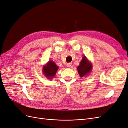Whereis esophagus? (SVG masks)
<instances>
[{"label":"esophagus","mask_w":128,"mask_h":128,"mask_svg":"<svg viewBox=\"0 0 128 128\" xmlns=\"http://www.w3.org/2000/svg\"><path fill=\"white\" fill-rule=\"evenodd\" d=\"M72 63H68L67 64V66L68 67H70L71 66H72Z\"/></svg>","instance_id":"34e87169"}]
</instances>
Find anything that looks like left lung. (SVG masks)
I'll return each mask as SVG.
<instances>
[{"label": "left lung", "instance_id": "8db88e82", "mask_svg": "<svg viewBox=\"0 0 128 128\" xmlns=\"http://www.w3.org/2000/svg\"><path fill=\"white\" fill-rule=\"evenodd\" d=\"M92 64L86 56H83L77 69L80 77L88 75L92 70Z\"/></svg>", "mask_w": 128, "mask_h": 128}]
</instances>
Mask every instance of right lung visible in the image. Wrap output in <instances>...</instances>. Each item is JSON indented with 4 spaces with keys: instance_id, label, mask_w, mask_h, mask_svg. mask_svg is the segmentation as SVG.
<instances>
[{
    "instance_id": "right-lung-1",
    "label": "right lung",
    "mask_w": 128,
    "mask_h": 128,
    "mask_svg": "<svg viewBox=\"0 0 128 128\" xmlns=\"http://www.w3.org/2000/svg\"><path fill=\"white\" fill-rule=\"evenodd\" d=\"M59 69L54 62L49 61L46 64L42 67V72L46 78L51 80L55 76L56 72Z\"/></svg>"
}]
</instances>
